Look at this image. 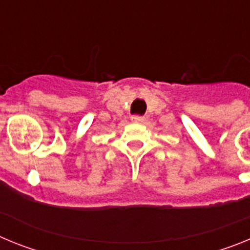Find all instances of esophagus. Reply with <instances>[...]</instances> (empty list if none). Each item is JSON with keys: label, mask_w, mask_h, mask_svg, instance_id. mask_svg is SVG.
Instances as JSON below:
<instances>
[{"label": "esophagus", "mask_w": 250, "mask_h": 250, "mask_svg": "<svg viewBox=\"0 0 250 250\" xmlns=\"http://www.w3.org/2000/svg\"><path fill=\"white\" fill-rule=\"evenodd\" d=\"M131 121L132 123H143V121H144V118H143V116H132Z\"/></svg>", "instance_id": "1"}]
</instances>
